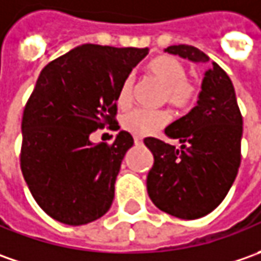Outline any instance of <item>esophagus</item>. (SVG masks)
I'll return each instance as SVG.
<instances>
[{"instance_id": "obj_1", "label": "esophagus", "mask_w": 261, "mask_h": 261, "mask_svg": "<svg viewBox=\"0 0 261 261\" xmlns=\"http://www.w3.org/2000/svg\"><path fill=\"white\" fill-rule=\"evenodd\" d=\"M134 143H136V144H141V143H143V139H141V137H134Z\"/></svg>"}]
</instances>
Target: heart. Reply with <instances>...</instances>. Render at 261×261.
Here are the masks:
<instances>
[{"instance_id":"obj_1","label":"heart","mask_w":261,"mask_h":261,"mask_svg":"<svg viewBox=\"0 0 261 261\" xmlns=\"http://www.w3.org/2000/svg\"><path fill=\"white\" fill-rule=\"evenodd\" d=\"M148 76L162 84L160 99L172 103L176 108H189L198 98V88L191 79L186 77L184 63L169 55L153 58L146 65ZM133 99V82L130 77L124 79L117 91L115 103L118 108H128ZM170 121L167 110H134L122 117L121 125L125 131L134 136H148L160 130Z\"/></svg>"}]
</instances>
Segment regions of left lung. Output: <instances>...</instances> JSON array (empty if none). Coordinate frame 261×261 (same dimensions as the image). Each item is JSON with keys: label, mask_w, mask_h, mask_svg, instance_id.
Returning a JSON list of instances; mask_svg holds the SVG:
<instances>
[{"label": "left lung", "mask_w": 261, "mask_h": 261, "mask_svg": "<svg viewBox=\"0 0 261 261\" xmlns=\"http://www.w3.org/2000/svg\"><path fill=\"white\" fill-rule=\"evenodd\" d=\"M165 51L196 63L210 60L189 44L169 46ZM201 88L198 105L165 130L167 137L180 141V148L144 139L154 158L147 175L148 196L160 211L182 220L214 211L227 196L241 163L243 117L231 79L212 62Z\"/></svg>", "instance_id": "obj_1"}]
</instances>
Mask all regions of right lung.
Wrapping results in <instances>:
<instances>
[{
  "mask_svg": "<svg viewBox=\"0 0 261 261\" xmlns=\"http://www.w3.org/2000/svg\"><path fill=\"white\" fill-rule=\"evenodd\" d=\"M148 49L82 44L51 60L39 75L21 121L20 166L33 198L53 220L84 225L111 208L130 133L113 144L94 131L117 125V91Z\"/></svg>",
  "mask_w": 261,
  "mask_h": 261,
  "instance_id": "obj_1",
  "label": "right lung"
}]
</instances>
